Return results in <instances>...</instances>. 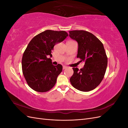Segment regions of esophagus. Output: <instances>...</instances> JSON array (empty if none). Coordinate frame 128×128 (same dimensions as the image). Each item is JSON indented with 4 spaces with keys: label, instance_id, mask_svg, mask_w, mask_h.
Segmentation results:
<instances>
[{
    "label": "esophagus",
    "instance_id": "1",
    "mask_svg": "<svg viewBox=\"0 0 128 128\" xmlns=\"http://www.w3.org/2000/svg\"><path fill=\"white\" fill-rule=\"evenodd\" d=\"M67 67V66H63V69H66V68Z\"/></svg>",
    "mask_w": 128,
    "mask_h": 128
}]
</instances>
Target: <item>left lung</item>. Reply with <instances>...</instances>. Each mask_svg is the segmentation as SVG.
<instances>
[{"label": "left lung", "instance_id": "left-lung-1", "mask_svg": "<svg viewBox=\"0 0 128 128\" xmlns=\"http://www.w3.org/2000/svg\"><path fill=\"white\" fill-rule=\"evenodd\" d=\"M69 32V37L78 42L77 58L85 62L80 70L72 68L70 83L80 91H91L101 83L106 72L107 57L104 45L94 34L86 31L72 30Z\"/></svg>", "mask_w": 128, "mask_h": 128}]
</instances>
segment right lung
<instances>
[{"label": "right lung", "instance_id": "1", "mask_svg": "<svg viewBox=\"0 0 128 128\" xmlns=\"http://www.w3.org/2000/svg\"><path fill=\"white\" fill-rule=\"evenodd\" d=\"M68 36L65 31L47 30L34 36L23 54L22 69L26 82L32 90L47 92L54 86L56 78L62 70L60 64L54 66L52 51L57 43Z\"/></svg>", "mask_w": 128, "mask_h": 128}]
</instances>
